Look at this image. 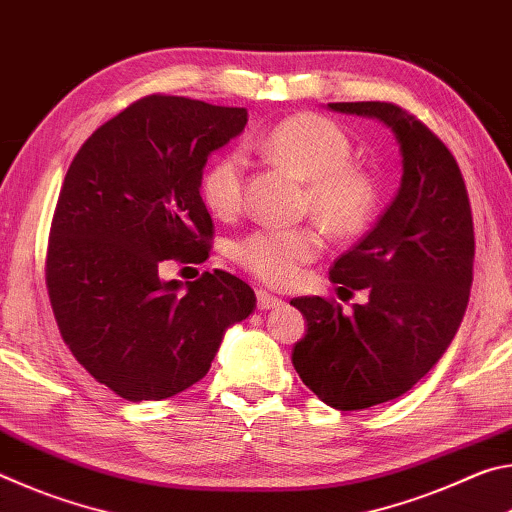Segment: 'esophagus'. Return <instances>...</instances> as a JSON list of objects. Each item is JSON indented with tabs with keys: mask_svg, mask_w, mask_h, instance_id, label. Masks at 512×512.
I'll use <instances>...</instances> for the list:
<instances>
[{
	"mask_svg": "<svg viewBox=\"0 0 512 512\" xmlns=\"http://www.w3.org/2000/svg\"><path fill=\"white\" fill-rule=\"evenodd\" d=\"M282 305V298H277V296H273V293H268V291H262L259 289L257 291V307L259 309H273V307H280Z\"/></svg>",
	"mask_w": 512,
	"mask_h": 512,
	"instance_id": "obj_1",
	"label": "esophagus"
}]
</instances>
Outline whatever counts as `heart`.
<instances>
[{"label":"heart","mask_w":512,"mask_h":512,"mask_svg":"<svg viewBox=\"0 0 512 512\" xmlns=\"http://www.w3.org/2000/svg\"><path fill=\"white\" fill-rule=\"evenodd\" d=\"M262 151L273 162L307 180L305 210L334 237H352L366 228L377 203V185L352 160V142L339 124L314 112L282 119L262 137ZM246 158L230 151L207 164L201 198L214 216H232L244 203ZM323 237L311 225H264L235 246L237 262L275 287H289L300 268L318 257Z\"/></svg>","instance_id":"1"}]
</instances>
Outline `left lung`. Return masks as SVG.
<instances>
[{
    "label": "left lung",
    "mask_w": 512,
    "mask_h": 512,
    "mask_svg": "<svg viewBox=\"0 0 512 512\" xmlns=\"http://www.w3.org/2000/svg\"><path fill=\"white\" fill-rule=\"evenodd\" d=\"M327 108L379 119L402 155L393 203L329 271L336 284L366 289V305L343 314L318 296L291 300L307 318L293 368L318 400L357 411L411 391L449 348L470 300L474 225L454 155L420 119L384 101Z\"/></svg>",
    "instance_id": "left-lung-1"
}]
</instances>
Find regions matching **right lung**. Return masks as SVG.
<instances>
[{"instance_id":"1","label":"right lung","mask_w":512,"mask_h":512,"mask_svg":"<svg viewBox=\"0 0 512 512\" xmlns=\"http://www.w3.org/2000/svg\"><path fill=\"white\" fill-rule=\"evenodd\" d=\"M246 121V108L151 94L69 164L47 248L51 309L76 361L128 402L196 384L225 329L253 314L255 291L219 268L196 282L160 277L167 259H207L214 225L201 176Z\"/></svg>"}]
</instances>
